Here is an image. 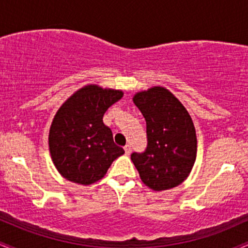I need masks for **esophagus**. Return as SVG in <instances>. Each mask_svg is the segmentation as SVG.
<instances>
[{"instance_id":"34e87169","label":"esophagus","mask_w":248,"mask_h":248,"mask_svg":"<svg viewBox=\"0 0 248 248\" xmlns=\"http://www.w3.org/2000/svg\"><path fill=\"white\" fill-rule=\"evenodd\" d=\"M124 153H126L127 155H129L130 152H132V148H130V144H126V146H124Z\"/></svg>"}]
</instances>
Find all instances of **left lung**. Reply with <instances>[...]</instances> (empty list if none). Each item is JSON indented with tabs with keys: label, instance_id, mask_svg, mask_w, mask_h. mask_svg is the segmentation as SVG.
I'll return each instance as SVG.
<instances>
[{
	"label": "left lung",
	"instance_id": "left-lung-1",
	"mask_svg": "<svg viewBox=\"0 0 248 248\" xmlns=\"http://www.w3.org/2000/svg\"><path fill=\"white\" fill-rule=\"evenodd\" d=\"M133 100L147 124L146 149L130 155L142 182L155 191L179 186L191 171L197 154L189 113L163 87L138 93Z\"/></svg>",
	"mask_w": 248,
	"mask_h": 248
}]
</instances>
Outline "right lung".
<instances>
[{"label": "right lung", "mask_w": 248, "mask_h": 248, "mask_svg": "<svg viewBox=\"0 0 248 248\" xmlns=\"http://www.w3.org/2000/svg\"><path fill=\"white\" fill-rule=\"evenodd\" d=\"M121 91L90 85L67 99L53 119L49 146L53 163L62 177L88 186L107 172L124 154L116 146L110 128L102 122L105 112L122 98Z\"/></svg>", "instance_id": "1"}]
</instances>
